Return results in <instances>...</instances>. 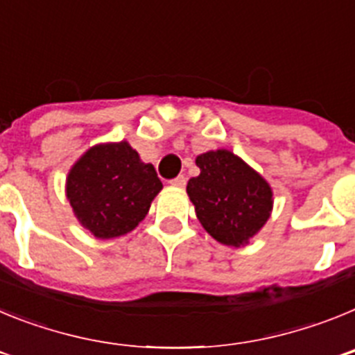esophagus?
I'll use <instances>...</instances> for the list:
<instances>
[{
    "instance_id": "obj_1",
    "label": "esophagus",
    "mask_w": 355,
    "mask_h": 355,
    "mask_svg": "<svg viewBox=\"0 0 355 355\" xmlns=\"http://www.w3.org/2000/svg\"><path fill=\"white\" fill-rule=\"evenodd\" d=\"M172 187H178V188H184L187 187V178L184 175H178V178H174V180L171 181Z\"/></svg>"
}]
</instances>
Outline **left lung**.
Instances as JSON below:
<instances>
[{"label":"left lung","instance_id":"left-lung-1","mask_svg":"<svg viewBox=\"0 0 355 355\" xmlns=\"http://www.w3.org/2000/svg\"><path fill=\"white\" fill-rule=\"evenodd\" d=\"M196 163L200 174L187 192L202 227L224 245L249 243L270 216V184L227 149L208 150Z\"/></svg>","mask_w":355,"mask_h":355}]
</instances>
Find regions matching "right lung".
Segmentation results:
<instances>
[{
    "label": "right lung",
    "instance_id": "add662e5",
    "mask_svg": "<svg viewBox=\"0 0 355 355\" xmlns=\"http://www.w3.org/2000/svg\"><path fill=\"white\" fill-rule=\"evenodd\" d=\"M162 188L150 163L128 142H114L90 147L72 165L65 193L80 224L108 240L133 231Z\"/></svg>",
    "mask_w": 355,
    "mask_h": 355
}]
</instances>
